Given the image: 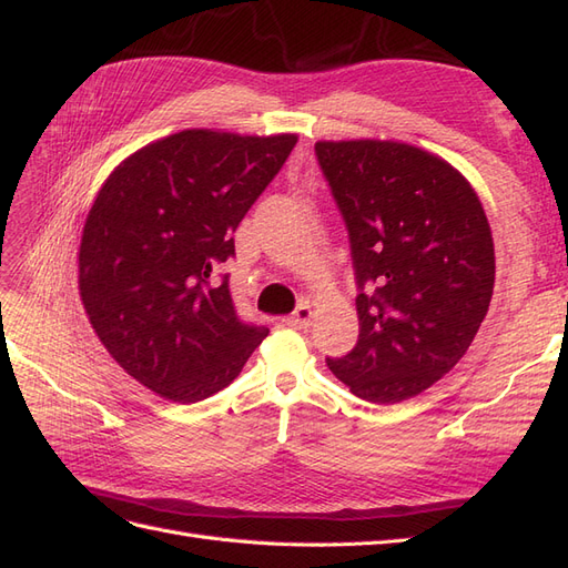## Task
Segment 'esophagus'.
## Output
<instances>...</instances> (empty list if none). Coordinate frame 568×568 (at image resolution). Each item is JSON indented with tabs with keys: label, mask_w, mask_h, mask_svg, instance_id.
Returning <instances> with one entry per match:
<instances>
[{
	"label": "esophagus",
	"mask_w": 568,
	"mask_h": 568,
	"mask_svg": "<svg viewBox=\"0 0 568 568\" xmlns=\"http://www.w3.org/2000/svg\"><path fill=\"white\" fill-rule=\"evenodd\" d=\"M311 322H313V307L307 305V303H301L296 307V313L286 320V324L294 326V329H307V326H311Z\"/></svg>",
	"instance_id": "obj_1"
}]
</instances>
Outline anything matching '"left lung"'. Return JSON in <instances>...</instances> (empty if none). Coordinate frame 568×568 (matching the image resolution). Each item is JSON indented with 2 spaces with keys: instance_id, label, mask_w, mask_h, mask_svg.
Masks as SVG:
<instances>
[{
  "instance_id": "left-lung-1",
  "label": "left lung",
  "mask_w": 568,
  "mask_h": 568,
  "mask_svg": "<svg viewBox=\"0 0 568 568\" xmlns=\"http://www.w3.org/2000/svg\"><path fill=\"white\" fill-rule=\"evenodd\" d=\"M346 220L359 336L326 365L357 398L393 405L448 374L484 322L495 248L484 205L459 170L403 142H317Z\"/></svg>"
}]
</instances>
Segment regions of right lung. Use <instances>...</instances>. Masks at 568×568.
<instances>
[{
	"label": "right lung",
	"instance_id": "obj_1",
	"mask_svg": "<svg viewBox=\"0 0 568 568\" xmlns=\"http://www.w3.org/2000/svg\"><path fill=\"white\" fill-rule=\"evenodd\" d=\"M296 142L182 130L101 184L82 230L80 298L111 357L149 390L182 405L209 398L270 334L239 320L227 277H211Z\"/></svg>",
	"mask_w": 568,
	"mask_h": 568
}]
</instances>
